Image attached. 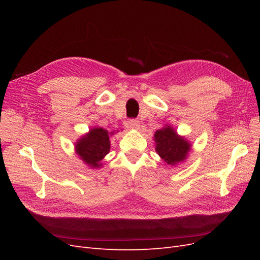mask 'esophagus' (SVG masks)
I'll return each mask as SVG.
<instances>
[{
	"label": "esophagus",
	"instance_id": "esophagus-1",
	"mask_svg": "<svg viewBox=\"0 0 260 260\" xmlns=\"http://www.w3.org/2000/svg\"><path fill=\"white\" fill-rule=\"evenodd\" d=\"M128 127L132 130H138L140 128V121L137 119H130L128 121Z\"/></svg>",
	"mask_w": 260,
	"mask_h": 260
}]
</instances>
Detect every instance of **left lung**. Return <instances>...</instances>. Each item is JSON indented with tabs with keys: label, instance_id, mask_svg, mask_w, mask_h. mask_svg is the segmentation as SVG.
Returning a JSON list of instances; mask_svg holds the SVG:
<instances>
[{
	"label": "left lung",
	"instance_id": "1",
	"mask_svg": "<svg viewBox=\"0 0 260 260\" xmlns=\"http://www.w3.org/2000/svg\"><path fill=\"white\" fill-rule=\"evenodd\" d=\"M155 151L165 162L175 167L187 159L192 144L170 124H165L162 128L156 130L154 135Z\"/></svg>",
	"mask_w": 260,
	"mask_h": 260
}]
</instances>
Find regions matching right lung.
Returning <instances> with one entry per match:
<instances>
[{
  "label": "right lung",
  "mask_w": 260,
  "mask_h": 260,
  "mask_svg": "<svg viewBox=\"0 0 260 260\" xmlns=\"http://www.w3.org/2000/svg\"><path fill=\"white\" fill-rule=\"evenodd\" d=\"M117 131H107L102 127H93L88 132L77 139L75 142V153L91 169L103 167L102 160L111 151L109 137Z\"/></svg>",
  "instance_id": "obj_1"
}]
</instances>
